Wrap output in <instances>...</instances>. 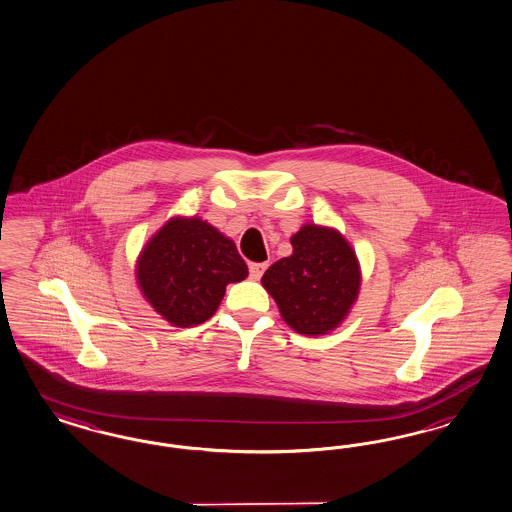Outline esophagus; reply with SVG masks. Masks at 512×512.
<instances>
[{
  "label": "esophagus",
  "instance_id": "1",
  "mask_svg": "<svg viewBox=\"0 0 512 512\" xmlns=\"http://www.w3.org/2000/svg\"><path fill=\"white\" fill-rule=\"evenodd\" d=\"M266 268H268V263H251L249 265L251 280H261V276L265 274Z\"/></svg>",
  "mask_w": 512,
  "mask_h": 512
}]
</instances>
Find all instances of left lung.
I'll return each mask as SVG.
<instances>
[{
	"label": "left lung",
	"instance_id": "obj_1",
	"mask_svg": "<svg viewBox=\"0 0 512 512\" xmlns=\"http://www.w3.org/2000/svg\"><path fill=\"white\" fill-rule=\"evenodd\" d=\"M291 246L293 253L270 266L261 283L293 331L327 335L357 299L361 270L355 251L338 230L319 225H304Z\"/></svg>",
	"mask_w": 512,
	"mask_h": 512
}]
</instances>
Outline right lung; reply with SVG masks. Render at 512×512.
I'll use <instances>...</instances> for the list:
<instances>
[{
    "label": "right lung",
    "instance_id": "1",
    "mask_svg": "<svg viewBox=\"0 0 512 512\" xmlns=\"http://www.w3.org/2000/svg\"><path fill=\"white\" fill-rule=\"evenodd\" d=\"M136 278L143 297L176 327L212 318L229 283L247 278L234 242L198 217H174L143 247Z\"/></svg>",
    "mask_w": 512,
    "mask_h": 512
}]
</instances>
